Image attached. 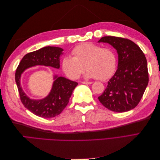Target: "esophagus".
<instances>
[{
	"mask_svg": "<svg viewBox=\"0 0 160 160\" xmlns=\"http://www.w3.org/2000/svg\"><path fill=\"white\" fill-rule=\"evenodd\" d=\"M83 84H87V85H90L92 83V82H90V81H82L81 82Z\"/></svg>",
	"mask_w": 160,
	"mask_h": 160,
	"instance_id": "1",
	"label": "esophagus"
}]
</instances>
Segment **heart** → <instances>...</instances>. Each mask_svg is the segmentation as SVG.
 Instances as JSON below:
<instances>
[{
    "mask_svg": "<svg viewBox=\"0 0 160 160\" xmlns=\"http://www.w3.org/2000/svg\"><path fill=\"white\" fill-rule=\"evenodd\" d=\"M72 57H65L61 61L62 70L71 79H77L85 69L86 77L101 81L112 75L116 67V55L109 47H101L92 42L77 45L71 51Z\"/></svg>",
    "mask_w": 160,
    "mask_h": 160,
    "instance_id": "obj_1",
    "label": "heart"
}]
</instances>
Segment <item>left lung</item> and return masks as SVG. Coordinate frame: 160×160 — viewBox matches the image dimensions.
Wrapping results in <instances>:
<instances>
[{
	"instance_id": "8db88e82",
	"label": "left lung",
	"mask_w": 160,
	"mask_h": 160,
	"mask_svg": "<svg viewBox=\"0 0 160 160\" xmlns=\"http://www.w3.org/2000/svg\"><path fill=\"white\" fill-rule=\"evenodd\" d=\"M98 42L109 43L118 53V69L102 95L98 97L100 103L115 112L133 109L142 98L149 81L144 53L138 45L128 38L108 36Z\"/></svg>"
}]
</instances>
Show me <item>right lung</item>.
I'll list each match as a JSON object with an SVG mask.
<instances>
[{
  "instance_id": "obj_1",
  "label": "right lung",
  "mask_w": 160,
  "mask_h": 160,
  "mask_svg": "<svg viewBox=\"0 0 160 160\" xmlns=\"http://www.w3.org/2000/svg\"><path fill=\"white\" fill-rule=\"evenodd\" d=\"M62 51L61 48L49 46L28 52L23 57L16 70L15 81L21 102L27 109L38 117L51 118L59 115L68 104L72 91L78 83L55 75V80L49 95L41 100H34L28 98L21 88V74L25 69L35 65L59 69V57Z\"/></svg>"
}]
</instances>
